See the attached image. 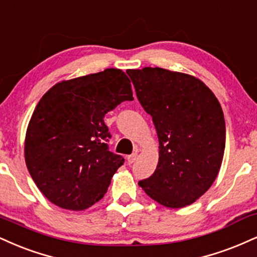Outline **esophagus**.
I'll use <instances>...</instances> for the list:
<instances>
[{
    "label": "esophagus",
    "instance_id": "1",
    "mask_svg": "<svg viewBox=\"0 0 257 257\" xmlns=\"http://www.w3.org/2000/svg\"><path fill=\"white\" fill-rule=\"evenodd\" d=\"M137 157H138V153H137V152L133 153V154H131V156L126 157V160H128V164H133V163H134L135 160H137Z\"/></svg>",
    "mask_w": 257,
    "mask_h": 257
}]
</instances>
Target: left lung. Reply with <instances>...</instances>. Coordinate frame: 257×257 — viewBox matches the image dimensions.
Returning a JSON list of instances; mask_svg holds the SVG:
<instances>
[{
	"mask_svg": "<svg viewBox=\"0 0 257 257\" xmlns=\"http://www.w3.org/2000/svg\"><path fill=\"white\" fill-rule=\"evenodd\" d=\"M126 74L159 140L156 171L139 185L169 208L191 205L220 170L226 139L220 104L205 83L188 74L158 67Z\"/></svg>",
	"mask_w": 257,
	"mask_h": 257,
	"instance_id": "1",
	"label": "left lung"
}]
</instances>
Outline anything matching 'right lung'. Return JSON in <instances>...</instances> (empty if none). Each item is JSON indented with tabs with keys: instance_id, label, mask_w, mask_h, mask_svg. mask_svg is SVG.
<instances>
[{
	"instance_id": "right-lung-1",
	"label": "right lung",
	"mask_w": 257,
	"mask_h": 257,
	"mask_svg": "<svg viewBox=\"0 0 257 257\" xmlns=\"http://www.w3.org/2000/svg\"><path fill=\"white\" fill-rule=\"evenodd\" d=\"M133 99L131 80L115 68L58 82L43 95L27 126L25 160L46 199L82 211L104 196L124 163L109 151L104 116Z\"/></svg>"
}]
</instances>
